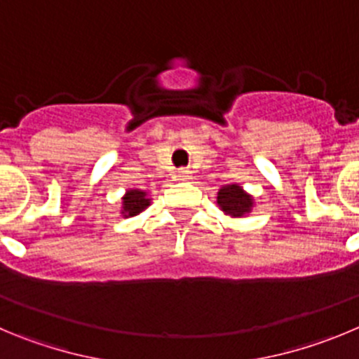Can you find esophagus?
I'll return each instance as SVG.
<instances>
[{
    "mask_svg": "<svg viewBox=\"0 0 359 359\" xmlns=\"http://www.w3.org/2000/svg\"><path fill=\"white\" fill-rule=\"evenodd\" d=\"M177 175L180 177V180H187V179H191V172H189V170L180 168V170H179V173H177Z\"/></svg>",
    "mask_w": 359,
    "mask_h": 359,
    "instance_id": "34e87169",
    "label": "esophagus"
}]
</instances>
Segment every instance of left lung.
I'll return each mask as SVG.
<instances>
[{"mask_svg":"<svg viewBox=\"0 0 359 359\" xmlns=\"http://www.w3.org/2000/svg\"><path fill=\"white\" fill-rule=\"evenodd\" d=\"M217 203L230 216H243V214L250 212L251 209V198L236 184L219 189Z\"/></svg>","mask_w":359,"mask_h":359,"instance_id":"8db88e82","label":"left lung"}]
</instances>
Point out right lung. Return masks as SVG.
<instances>
[{"label": "right lung", "mask_w": 359, "mask_h": 359, "mask_svg": "<svg viewBox=\"0 0 359 359\" xmlns=\"http://www.w3.org/2000/svg\"><path fill=\"white\" fill-rule=\"evenodd\" d=\"M149 198L143 191L138 189H133V191H127V195L123 196V216L129 217V216H136V214L142 212L143 209L149 207Z\"/></svg>", "instance_id": "add662e5"}]
</instances>
